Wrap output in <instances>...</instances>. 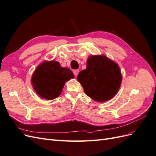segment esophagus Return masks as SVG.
I'll use <instances>...</instances> for the list:
<instances>
[{"mask_svg":"<svg viewBox=\"0 0 156 156\" xmlns=\"http://www.w3.org/2000/svg\"><path fill=\"white\" fill-rule=\"evenodd\" d=\"M79 69H75V70H74L73 73H74L75 77L77 76V75H78V73H79Z\"/></svg>","mask_w":156,"mask_h":156,"instance_id":"esophagus-1","label":"esophagus"}]
</instances>
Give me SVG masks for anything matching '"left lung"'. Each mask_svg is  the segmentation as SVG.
Segmentation results:
<instances>
[{
  "mask_svg": "<svg viewBox=\"0 0 156 156\" xmlns=\"http://www.w3.org/2000/svg\"><path fill=\"white\" fill-rule=\"evenodd\" d=\"M77 79L88 97L103 103L110 100L119 92L122 75L115 61L99 55L89 56L87 68L79 73Z\"/></svg>",
  "mask_w": 156,
  "mask_h": 156,
  "instance_id": "8db88e82",
  "label": "left lung"
}]
</instances>
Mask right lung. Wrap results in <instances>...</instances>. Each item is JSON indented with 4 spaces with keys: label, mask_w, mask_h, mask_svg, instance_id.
I'll return each instance as SVG.
<instances>
[{
    "label": "right lung",
    "mask_w": 156,
    "mask_h": 156,
    "mask_svg": "<svg viewBox=\"0 0 156 156\" xmlns=\"http://www.w3.org/2000/svg\"><path fill=\"white\" fill-rule=\"evenodd\" d=\"M74 78L68 68H63L55 60H45L33 72L31 83L37 94L48 100L58 98L65 83Z\"/></svg>",
    "instance_id": "obj_1"
}]
</instances>
